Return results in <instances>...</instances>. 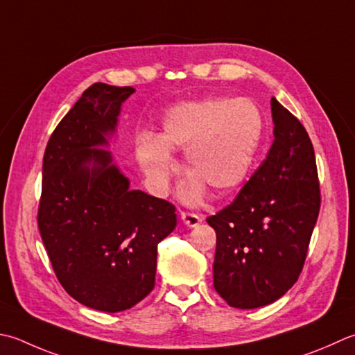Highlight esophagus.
<instances>
[{"instance_id":"34e87169","label":"esophagus","mask_w":355,"mask_h":355,"mask_svg":"<svg viewBox=\"0 0 355 355\" xmlns=\"http://www.w3.org/2000/svg\"><path fill=\"white\" fill-rule=\"evenodd\" d=\"M180 218H182L183 225L187 227H196L201 223V217H198L197 214H189V212H182L180 214Z\"/></svg>"}]
</instances>
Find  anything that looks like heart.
I'll use <instances>...</instances> for the list:
<instances>
[{
  "label": "heart",
  "instance_id": "obj_1",
  "mask_svg": "<svg viewBox=\"0 0 355 355\" xmlns=\"http://www.w3.org/2000/svg\"><path fill=\"white\" fill-rule=\"evenodd\" d=\"M263 128L260 109L246 98L182 103L164 116L157 138H138L135 155L152 189L162 193L173 172L171 154L184 152L183 172L189 178L180 187V198L197 203L206 191L223 197L243 184L259 152Z\"/></svg>",
  "mask_w": 355,
  "mask_h": 355
}]
</instances>
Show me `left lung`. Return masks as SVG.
<instances>
[{
    "label": "left lung",
    "mask_w": 355,
    "mask_h": 355,
    "mask_svg": "<svg viewBox=\"0 0 355 355\" xmlns=\"http://www.w3.org/2000/svg\"><path fill=\"white\" fill-rule=\"evenodd\" d=\"M274 143L234 200L207 225L217 234L214 288L229 306H266L293 288L320 211L314 148L303 124L270 100Z\"/></svg>",
    "instance_id": "left-lung-1"
}]
</instances>
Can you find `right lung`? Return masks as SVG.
Here are the masks:
<instances>
[{
	"label": "right lung",
	"mask_w": 355,
	"mask_h": 355,
	"mask_svg": "<svg viewBox=\"0 0 355 355\" xmlns=\"http://www.w3.org/2000/svg\"><path fill=\"white\" fill-rule=\"evenodd\" d=\"M135 92L95 83L49 138L38 227L66 293L103 312L134 306L155 284L157 246L175 229V207L130 189L107 150L121 106Z\"/></svg>",
	"instance_id": "1"
}]
</instances>
